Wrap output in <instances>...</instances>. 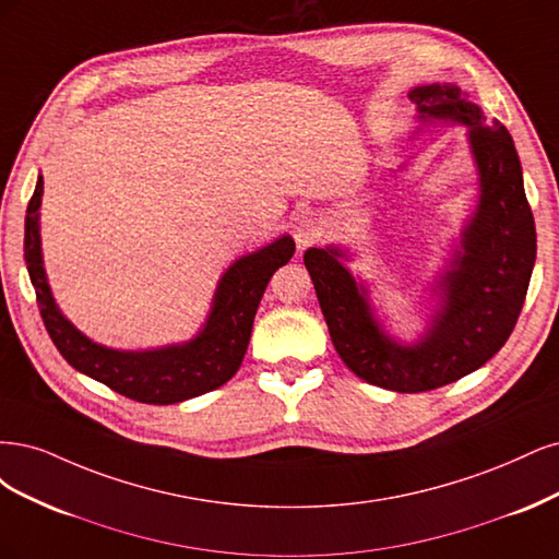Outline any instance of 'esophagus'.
<instances>
[{
    "label": "esophagus",
    "mask_w": 559,
    "mask_h": 559,
    "mask_svg": "<svg viewBox=\"0 0 559 559\" xmlns=\"http://www.w3.org/2000/svg\"><path fill=\"white\" fill-rule=\"evenodd\" d=\"M293 234H295V241L299 248L311 246L320 239L322 221L313 211H299L293 221Z\"/></svg>",
    "instance_id": "1"
}]
</instances>
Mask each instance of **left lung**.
Here are the masks:
<instances>
[{"label": "left lung", "instance_id": "obj_1", "mask_svg": "<svg viewBox=\"0 0 559 559\" xmlns=\"http://www.w3.org/2000/svg\"><path fill=\"white\" fill-rule=\"evenodd\" d=\"M408 97L423 124L445 120L469 128L480 186L460 248L435 285L439 306L429 328L413 344L385 334L369 290L348 272V253L338 246L309 248L304 264L346 367L378 388L425 392L476 371L507 344L530 287L536 229L509 130L497 120L488 128L480 106L457 85H420Z\"/></svg>", "mask_w": 559, "mask_h": 559}]
</instances>
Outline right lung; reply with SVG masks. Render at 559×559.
<instances>
[{"mask_svg": "<svg viewBox=\"0 0 559 559\" xmlns=\"http://www.w3.org/2000/svg\"><path fill=\"white\" fill-rule=\"evenodd\" d=\"M41 194L44 178L39 176L25 215V262L44 325L71 367L122 397L155 406L200 397L239 371L266 283L295 255V241L287 234L227 269L215 287L204 328L194 338L153 350H116L79 332L50 295L39 234Z\"/></svg>", "mask_w": 559, "mask_h": 559, "instance_id": "1", "label": "right lung"}]
</instances>
